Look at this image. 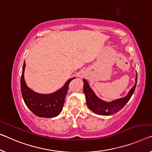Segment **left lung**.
I'll use <instances>...</instances> for the list:
<instances>
[{
    "instance_id": "obj_1",
    "label": "left lung",
    "mask_w": 152,
    "mask_h": 152,
    "mask_svg": "<svg viewBox=\"0 0 152 152\" xmlns=\"http://www.w3.org/2000/svg\"><path fill=\"white\" fill-rule=\"evenodd\" d=\"M135 80H136V83H135L134 86L131 88V90H130L129 93H128L126 96L122 98V99L113 100V101L111 102H107L99 99L95 95L92 90L90 88V86L88 84V81L86 79H83V91L84 94L86 95V102H87L88 108L91 111L94 112V113L102 115H113L114 113H118L129 101L133 93H134L137 85V74Z\"/></svg>"
}]
</instances>
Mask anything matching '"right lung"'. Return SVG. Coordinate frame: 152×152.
<instances>
[{"instance_id": "right-lung-1", "label": "right lung", "mask_w": 152, "mask_h": 152, "mask_svg": "<svg viewBox=\"0 0 152 152\" xmlns=\"http://www.w3.org/2000/svg\"><path fill=\"white\" fill-rule=\"evenodd\" d=\"M25 62L21 76V92L25 104L34 114L42 118H53L62 110L64 99L68 92L69 83L74 78L70 79L65 85L57 92L50 94H38L28 88L24 80Z\"/></svg>"}]
</instances>
